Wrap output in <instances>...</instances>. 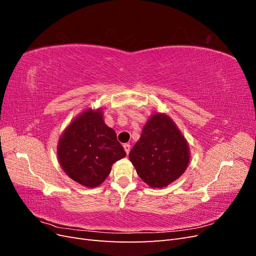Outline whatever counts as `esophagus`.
Masks as SVG:
<instances>
[{"mask_svg":"<svg viewBox=\"0 0 256 256\" xmlns=\"http://www.w3.org/2000/svg\"><path fill=\"white\" fill-rule=\"evenodd\" d=\"M130 145L129 144H124V150H125V152H126V154H129V152H130Z\"/></svg>","mask_w":256,"mask_h":256,"instance_id":"34e87169","label":"esophagus"}]
</instances>
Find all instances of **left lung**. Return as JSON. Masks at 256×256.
<instances>
[{
  "instance_id": "obj_1",
  "label": "left lung",
  "mask_w": 256,
  "mask_h": 256,
  "mask_svg": "<svg viewBox=\"0 0 256 256\" xmlns=\"http://www.w3.org/2000/svg\"><path fill=\"white\" fill-rule=\"evenodd\" d=\"M189 144L166 113L150 116L129 152L138 175L150 188H164L178 180L190 162Z\"/></svg>"
}]
</instances>
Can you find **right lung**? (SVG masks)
<instances>
[{
  "instance_id": "obj_1",
  "label": "right lung",
  "mask_w": 256,
  "mask_h": 256,
  "mask_svg": "<svg viewBox=\"0 0 256 256\" xmlns=\"http://www.w3.org/2000/svg\"><path fill=\"white\" fill-rule=\"evenodd\" d=\"M56 154L66 175L88 188L102 184L114 162L126 156L115 131L104 124L102 108L76 116L60 136Z\"/></svg>"
}]
</instances>
